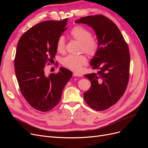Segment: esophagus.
<instances>
[{
    "instance_id": "obj_1",
    "label": "esophagus",
    "mask_w": 148,
    "mask_h": 148,
    "mask_svg": "<svg viewBox=\"0 0 148 148\" xmlns=\"http://www.w3.org/2000/svg\"><path fill=\"white\" fill-rule=\"evenodd\" d=\"M73 77H82V75L79 73H77V72H74L73 73Z\"/></svg>"
}]
</instances>
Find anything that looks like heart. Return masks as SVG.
<instances>
[{
    "instance_id": "obj_1",
    "label": "heart",
    "mask_w": 148,
    "mask_h": 148,
    "mask_svg": "<svg viewBox=\"0 0 148 148\" xmlns=\"http://www.w3.org/2000/svg\"><path fill=\"white\" fill-rule=\"evenodd\" d=\"M70 36L80 42V50L89 56H95L99 49V42L96 38L91 36V31L84 26L77 25L71 30ZM57 51L64 53L65 51V42L63 36L57 39ZM87 59L84 55H69L62 59V64L66 68L73 71H79L83 66L87 64Z\"/></svg>"
}]
</instances>
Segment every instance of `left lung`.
I'll use <instances>...</instances> for the list:
<instances>
[{
  "label": "left lung",
  "instance_id": "8db88e82",
  "mask_svg": "<svg viewBox=\"0 0 148 148\" xmlns=\"http://www.w3.org/2000/svg\"><path fill=\"white\" fill-rule=\"evenodd\" d=\"M91 27L99 42V49L91 60L97 73L84 76L91 82L83 94L88 106L97 111L114 105L126 90L129 78V49L120 31L114 22L101 15L82 17L75 21Z\"/></svg>",
  "mask_w": 148,
  "mask_h": 148
}]
</instances>
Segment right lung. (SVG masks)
<instances>
[{
    "instance_id": "1",
    "label": "right lung",
    "mask_w": 148,
    "mask_h": 148,
    "mask_svg": "<svg viewBox=\"0 0 148 148\" xmlns=\"http://www.w3.org/2000/svg\"><path fill=\"white\" fill-rule=\"evenodd\" d=\"M68 18L47 20L33 26L20 37L14 60L15 71L21 92L34 109L47 112L61 99L62 91L72 77L69 70L46 76L44 67L55 59L57 39L67 29Z\"/></svg>"
}]
</instances>
